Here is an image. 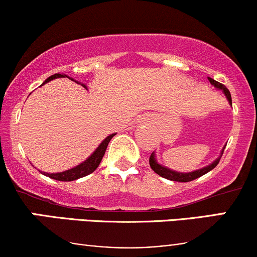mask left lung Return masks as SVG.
<instances>
[{
  "instance_id": "left-lung-1",
  "label": "left lung",
  "mask_w": 257,
  "mask_h": 257,
  "mask_svg": "<svg viewBox=\"0 0 257 257\" xmlns=\"http://www.w3.org/2000/svg\"><path fill=\"white\" fill-rule=\"evenodd\" d=\"M209 81H210V83L213 84L214 87H216V88H219V89L223 90V93H225V95L227 96V99H228V101L231 102V105H232L231 93H229V90L227 89L225 85H223L222 83H220V82L215 81V79L210 78V77H209ZM223 150H225V149H223ZM223 150H222V152H221V156H222ZM221 156L216 159V161L213 162V163H211L210 166H208V167H205V168H202V169H198V170H196V172H192V173H178V172H174V170L168 169V168H166V167H162L161 164H158L157 161H156L155 153H152V155L150 156V161L149 162H150V167H151V169L153 170V172L157 173L158 175L162 176V178L168 179V180H172V181L188 182V181H192V180H194V179H198V178H200V176L204 175V174L209 173V172H210V170H213L214 168L216 167L217 164H219Z\"/></svg>"
}]
</instances>
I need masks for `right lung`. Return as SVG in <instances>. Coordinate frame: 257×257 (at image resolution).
Segmentation results:
<instances>
[{"instance_id":"right-lung-1","label":"right lung","mask_w":257,"mask_h":257,"mask_svg":"<svg viewBox=\"0 0 257 257\" xmlns=\"http://www.w3.org/2000/svg\"><path fill=\"white\" fill-rule=\"evenodd\" d=\"M65 76H66V75L55 73V75H52L51 77L47 78L46 81L43 82V84L47 83V82L52 81V79H54V78L65 77ZM66 77H67V76H66ZM114 135H116V134L108 135V137L106 138L101 144H100L98 149L94 151L93 155H91L88 159H85L83 163H81L79 166L72 168V169L66 170V172H63V173H53V174L43 173V175L49 176V178H52L54 180H58V181H73V180H77L79 178H83V176L89 175V174L93 173L94 170H95L96 168L99 167L100 162H101V159L105 155L106 147H107L108 143H110V140L114 137Z\"/></svg>"}]
</instances>
